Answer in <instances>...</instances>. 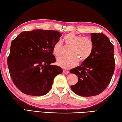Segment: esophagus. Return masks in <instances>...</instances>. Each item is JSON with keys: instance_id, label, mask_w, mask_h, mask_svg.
I'll list each match as a JSON object with an SVG mask.
<instances>
[{"instance_id": "34e87169", "label": "esophagus", "mask_w": 122, "mask_h": 122, "mask_svg": "<svg viewBox=\"0 0 122 122\" xmlns=\"http://www.w3.org/2000/svg\"><path fill=\"white\" fill-rule=\"evenodd\" d=\"M63 73L65 74H69V71L67 70H63Z\"/></svg>"}]
</instances>
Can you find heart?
Masks as SVG:
<instances>
[{
    "mask_svg": "<svg viewBox=\"0 0 122 122\" xmlns=\"http://www.w3.org/2000/svg\"><path fill=\"white\" fill-rule=\"evenodd\" d=\"M66 45L71 46L69 49V56L61 57L57 59L56 63L64 69H69L76 66L79 63V59L83 61L90 56L93 49V43L91 39L70 33L64 36ZM62 43L58 41L55 43L52 52L54 55L58 57L61 55Z\"/></svg>",
    "mask_w": 122,
    "mask_h": 122,
    "instance_id": "b5f03b06",
    "label": "heart"
}]
</instances>
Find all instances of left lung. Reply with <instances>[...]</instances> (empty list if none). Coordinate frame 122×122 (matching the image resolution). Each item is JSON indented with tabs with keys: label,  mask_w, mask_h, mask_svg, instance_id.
Listing matches in <instances>:
<instances>
[{
	"label": "left lung",
	"mask_w": 122,
	"mask_h": 122,
	"mask_svg": "<svg viewBox=\"0 0 122 122\" xmlns=\"http://www.w3.org/2000/svg\"><path fill=\"white\" fill-rule=\"evenodd\" d=\"M93 49L89 58L70 73L76 75L78 82L71 86L74 92L82 97L99 95L107 88L115 70L114 48L103 33H91Z\"/></svg>",
	"instance_id": "left-lung-1"
}]
</instances>
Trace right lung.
Here are the masks:
<instances>
[{"instance_id": "right-lung-1", "label": "right lung", "mask_w": 122, "mask_h": 122, "mask_svg": "<svg viewBox=\"0 0 122 122\" xmlns=\"http://www.w3.org/2000/svg\"><path fill=\"white\" fill-rule=\"evenodd\" d=\"M61 36L57 31L37 29L23 32L12 41L8 67L13 83L22 92L46 95L55 77L63 73L59 66L50 65L56 61L52 49Z\"/></svg>"}]
</instances>
